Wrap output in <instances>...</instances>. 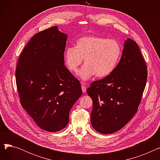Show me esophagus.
Returning <instances> with one entry per match:
<instances>
[{
  "mask_svg": "<svg viewBox=\"0 0 160 160\" xmlns=\"http://www.w3.org/2000/svg\"><path fill=\"white\" fill-rule=\"evenodd\" d=\"M82 90L83 93H86V86H82Z\"/></svg>",
  "mask_w": 160,
  "mask_h": 160,
  "instance_id": "1",
  "label": "esophagus"
}]
</instances>
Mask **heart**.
Masks as SVG:
<instances>
[{"label": "heart", "mask_w": 160, "mask_h": 160, "mask_svg": "<svg viewBox=\"0 0 160 160\" xmlns=\"http://www.w3.org/2000/svg\"><path fill=\"white\" fill-rule=\"evenodd\" d=\"M122 49L118 41L103 37L86 36L80 38L75 47L67 48L64 53L65 65L72 73H77L83 59L84 65L78 76L86 81L95 75L103 78L116 68Z\"/></svg>", "instance_id": "1"}]
</instances>
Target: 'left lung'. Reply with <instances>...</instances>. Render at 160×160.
<instances>
[{"label": "left lung", "mask_w": 160, "mask_h": 160, "mask_svg": "<svg viewBox=\"0 0 160 160\" xmlns=\"http://www.w3.org/2000/svg\"><path fill=\"white\" fill-rule=\"evenodd\" d=\"M147 69L138 44L127 39L115 70L104 78L91 83L87 89L93 100L91 122L96 131L112 133L132 119L146 86Z\"/></svg>", "instance_id": "left-lung-1"}]
</instances>
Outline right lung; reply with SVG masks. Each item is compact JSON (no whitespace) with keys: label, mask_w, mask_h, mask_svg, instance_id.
I'll list each match as a JSON object with an SVG mask.
<instances>
[{"label":"right lung","mask_w":160,"mask_h":160,"mask_svg":"<svg viewBox=\"0 0 160 160\" xmlns=\"http://www.w3.org/2000/svg\"><path fill=\"white\" fill-rule=\"evenodd\" d=\"M67 35L57 26L41 31L29 41L15 71L21 104L42 130H62L82 91L79 81L65 66Z\"/></svg>","instance_id":"right-lung-1"}]
</instances>
